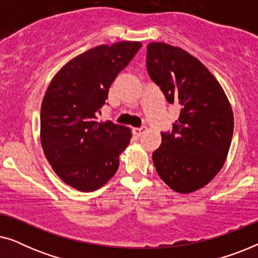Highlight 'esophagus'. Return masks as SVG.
Segmentation results:
<instances>
[{"instance_id":"1","label":"esophagus","mask_w":258,"mask_h":258,"mask_svg":"<svg viewBox=\"0 0 258 258\" xmlns=\"http://www.w3.org/2000/svg\"><path fill=\"white\" fill-rule=\"evenodd\" d=\"M146 130H147L146 126H141V128H134V129H133V133L135 134V136L140 137L144 132H146Z\"/></svg>"}]
</instances>
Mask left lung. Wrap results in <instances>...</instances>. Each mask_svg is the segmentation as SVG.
Wrapping results in <instances>:
<instances>
[{
    "mask_svg": "<svg viewBox=\"0 0 258 258\" xmlns=\"http://www.w3.org/2000/svg\"><path fill=\"white\" fill-rule=\"evenodd\" d=\"M147 69L169 103L181 107L171 133H162L153 153L162 181L176 192L207 185L227 160L234 133V114L223 88L209 69L182 48L151 42Z\"/></svg>",
    "mask_w": 258,
    "mask_h": 258,
    "instance_id": "1",
    "label": "left lung"
}]
</instances>
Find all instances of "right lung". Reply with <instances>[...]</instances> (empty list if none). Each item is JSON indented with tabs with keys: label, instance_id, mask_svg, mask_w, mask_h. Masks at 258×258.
I'll use <instances>...</instances> for the list:
<instances>
[{
	"label": "right lung",
	"instance_id": "obj_1",
	"mask_svg": "<svg viewBox=\"0 0 258 258\" xmlns=\"http://www.w3.org/2000/svg\"><path fill=\"white\" fill-rule=\"evenodd\" d=\"M141 47V42L122 41L89 49L63 66L45 91L42 149L55 174L74 189L95 191L117 171L132 130L98 121V114L111 83Z\"/></svg>",
	"mask_w": 258,
	"mask_h": 258
}]
</instances>
